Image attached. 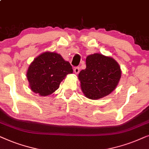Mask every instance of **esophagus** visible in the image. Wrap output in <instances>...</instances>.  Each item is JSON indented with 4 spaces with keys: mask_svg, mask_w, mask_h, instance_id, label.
Masks as SVG:
<instances>
[{
    "mask_svg": "<svg viewBox=\"0 0 149 149\" xmlns=\"http://www.w3.org/2000/svg\"><path fill=\"white\" fill-rule=\"evenodd\" d=\"M80 67H76L74 68V69H73V71H74V72L76 74H78V73L80 72Z\"/></svg>",
    "mask_w": 149,
    "mask_h": 149,
    "instance_id": "1",
    "label": "esophagus"
}]
</instances>
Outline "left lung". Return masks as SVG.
<instances>
[{"mask_svg":"<svg viewBox=\"0 0 149 149\" xmlns=\"http://www.w3.org/2000/svg\"><path fill=\"white\" fill-rule=\"evenodd\" d=\"M86 67L78 75L81 88L86 97L97 100L112 92L121 76L120 67L114 59L100 54L89 55Z\"/></svg>","mask_w":149,"mask_h":149,"instance_id":"8db88e82","label":"left lung"}]
</instances>
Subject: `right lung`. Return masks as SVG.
Listing matches in <instances>:
<instances>
[{"label": "right lung", "instance_id": "right-lung-1", "mask_svg": "<svg viewBox=\"0 0 149 149\" xmlns=\"http://www.w3.org/2000/svg\"><path fill=\"white\" fill-rule=\"evenodd\" d=\"M72 73L70 63L60 54L47 52L33 61L26 76L31 90L41 96H46L56 91L65 77Z\"/></svg>", "mask_w": 149, "mask_h": 149}]
</instances>
